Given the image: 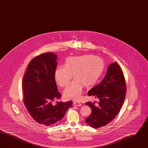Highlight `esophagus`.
I'll return each mask as SVG.
<instances>
[{
  "instance_id": "obj_1",
  "label": "esophagus",
  "mask_w": 148,
  "mask_h": 148,
  "mask_svg": "<svg viewBox=\"0 0 148 148\" xmlns=\"http://www.w3.org/2000/svg\"><path fill=\"white\" fill-rule=\"evenodd\" d=\"M73 105L76 106H82V104L80 103L79 102L74 101V102H73Z\"/></svg>"
}]
</instances>
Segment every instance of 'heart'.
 Instances as JSON below:
<instances>
[{
  "label": "heart",
  "mask_w": 148,
  "mask_h": 148,
  "mask_svg": "<svg viewBox=\"0 0 148 148\" xmlns=\"http://www.w3.org/2000/svg\"><path fill=\"white\" fill-rule=\"evenodd\" d=\"M104 69V62L99 56L92 55L67 58L64 66L56 68L54 79L60 87H65L73 77L75 79L64 91V97L68 100L80 98L83 86L95 84Z\"/></svg>",
  "instance_id": "1"
}]
</instances>
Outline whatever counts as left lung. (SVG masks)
<instances>
[{
  "instance_id": "left-lung-1",
  "label": "left lung",
  "mask_w": 148,
  "mask_h": 148,
  "mask_svg": "<svg viewBox=\"0 0 148 148\" xmlns=\"http://www.w3.org/2000/svg\"><path fill=\"white\" fill-rule=\"evenodd\" d=\"M88 94L99 101L98 106L94 102L85 103L92 110L90 115L85 119L86 123L95 129L109 124L119 112L126 95L125 80L118 64H110L104 78Z\"/></svg>"
}]
</instances>
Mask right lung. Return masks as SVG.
Returning a JSON list of instances; mask_svg holds the SVG:
<instances>
[{
  "label": "right lung",
  "mask_w": 148,
  "mask_h": 148,
  "mask_svg": "<svg viewBox=\"0 0 148 148\" xmlns=\"http://www.w3.org/2000/svg\"><path fill=\"white\" fill-rule=\"evenodd\" d=\"M57 56L46 53L36 56L28 64L23 79L24 104L28 112L38 123L53 127L60 123L72 101L52 102L60 99L54 73Z\"/></svg>",
  "instance_id": "add662e5"
}]
</instances>
